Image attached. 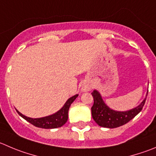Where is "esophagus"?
<instances>
[{"label": "esophagus", "instance_id": "34e87169", "mask_svg": "<svg viewBox=\"0 0 156 156\" xmlns=\"http://www.w3.org/2000/svg\"><path fill=\"white\" fill-rule=\"evenodd\" d=\"M90 86H87V85H84L83 87V88H82V90L83 91H84V92H87V91H90Z\"/></svg>", "mask_w": 156, "mask_h": 156}]
</instances>
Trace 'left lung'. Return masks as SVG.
I'll return each mask as SVG.
<instances>
[{
	"instance_id": "left-lung-1",
	"label": "left lung",
	"mask_w": 156,
	"mask_h": 156,
	"mask_svg": "<svg viewBox=\"0 0 156 156\" xmlns=\"http://www.w3.org/2000/svg\"><path fill=\"white\" fill-rule=\"evenodd\" d=\"M92 96L94 99V103L91 108L93 119L99 126L109 129L119 127L129 122L141 112L146 100V98H145L139 106L131 110L119 112L109 109L104 103L98 91L93 90Z\"/></svg>"
}]
</instances>
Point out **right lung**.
<instances>
[{
	"mask_svg": "<svg viewBox=\"0 0 156 156\" xmlns=\"http://www.w3.org/2000/svg\"><path fill=\"white\" fill-rule=\"evenodd\" d=\"M77 96H78V94L69 98L60 110H59L55 114L49 115V116L38 119H32L30 118V117L25 116L23 114L20 113L19 111L17 110V112L22 118H23L25 120L29 122L30 123H31L36 127H39V128L42 129L59 128V127H61L62 126L64 125L66 121H67L68 111H69V106H70V105L72 104V103L75 100Z\"/></svg>",
	"mask_w": 156,
	"mask_h": 156,
	"instance_id": "obj_1",
	"label": "right lung"
}]
</instances>
